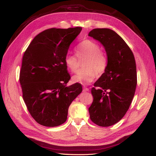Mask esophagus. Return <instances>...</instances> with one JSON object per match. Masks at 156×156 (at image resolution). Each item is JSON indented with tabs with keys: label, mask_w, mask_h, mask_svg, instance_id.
<instances>
[{
	"label": "esophagus",
	"mask_w": 156,
	"mask_h": 156,
	"mask_svg": "<svg viewBox=\"0 0 156 156\" xmlns=\"http://www.w3.org/2000/svg\"><path fill=\"white\" fill-rule=\"evenodd\" d=\"M83 91L84 92H88V91H89V89L88 88L86 87H83Z\"/></svg>",
	"instance_id": "esophagus-1"
}]
</instances>
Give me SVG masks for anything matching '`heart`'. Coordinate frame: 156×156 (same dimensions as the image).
I'll list each match as a JSON object with an SVG mask.
<instances>
[{
	"label": "heart",
	"instance_id": "1",
	"mask_svg": "<svg viewBox=\"0 0 156 156\" xmlns=\"http://www.w3.org/2000/svg\"><path fill=\"white\" fill-rule=\"evenodd\" d=\"M79 59L86 58L83 68L80 69L72 77L75 82L82 84H88L97 77V74H101L105 72L107 66V58L100 49V46L94 41L86 39L78 45L75 49ZM66 67L72 72H75L79 66L77 58L72 54H68L64 59Z\"/></svg>",
	"mask_w": 156,
	"mask_h": 156
}]
</instances>
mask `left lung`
Wrapping results in <instances>:
<instances>
[{
  "label": "left lung",
  "instance_id": "left-lung-1",
  "mask_svg": "<svg viewBox=\"0 0 156 156\" xmlns=\"http://www.w3.org/2000/svg\"><path fill=\"white\" fill-rule=\"evenodd\" d=\"M88 35L103 45L107 55V68L91 90L93 102L89 114L96 125L109 127L124 117L133 100L136 64L131 49L112 29H94Z\"/></svg>",
  "mask_w": 156,
  "mask_h": 156
}]
</instances>
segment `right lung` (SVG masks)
Returning <instances> with one entry per match:
<instances>
[{
	"label": "right lung",
	"mask_w": 156,
	"mask_h": 156,
	"mask_svg": "<svg viewBox=\"0 0 156 156\" xmlns=\"http://www.w3.org/2000/svg\"><path fill=\"white\" fill-rule=\"evenodd\" d=\"M82 27L51 28L36 35L24 53L19 81L23 98L36 122L57 127L67 120L72 102L82 85L68 87L70 79L64 59Z\"/></svg>",
	"instance_id": "right-lung-1"
}]
</instances>
